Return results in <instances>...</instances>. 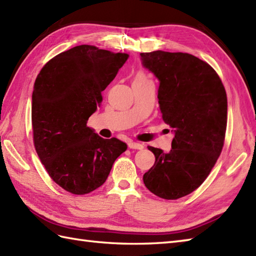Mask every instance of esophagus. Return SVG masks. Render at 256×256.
<instances>
[{
	"mask_svg": "<svg viewBox=\"0 0 256 256\" xmlns=\"http://www.w3.org/2000/svg\"><path fill=\"white\" fill-rule=\"evenodd\" d=\"M128 148H130V150H142V148H144V146L140 144V142H133V140L128 142Z\"/></svg>",
	"mask_w": 256,
	"mask_h": 256,
	"instance_id": "1",
	"label": "esophagus"
}]
</instances>
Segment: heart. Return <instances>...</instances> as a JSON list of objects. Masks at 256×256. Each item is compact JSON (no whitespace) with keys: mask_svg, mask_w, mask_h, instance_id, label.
<instances>
[{"mask_svg":"<svg viewBox=\"0 0 256 256\" xmlns=\"http://www.w3.org/2000/svg\"><path fill=\"white\" fill-rule=\"evenodd\" d=\"M148 80V78L146 77V75L142 74V73H140V74L136 75V77L134 78V80Z\"/></svg>","mask_w":256,"mask_h":256,"instance_id":"1","label":"heart"}]
</instances>
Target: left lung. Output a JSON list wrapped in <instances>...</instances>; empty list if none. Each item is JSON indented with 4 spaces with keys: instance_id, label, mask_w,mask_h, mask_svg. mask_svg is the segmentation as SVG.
<instances>
[{
    "instance_id": "1",
    "label": "left lung",
    "mask_w": 256,
    "mask_h": 256,
    "mask_svg": "<svg viewBox=\"0 0 256 256\" xmlns=\"http://www.w3.org/2000/svg\"><path fill=\"white\" fill-rule=\"evenodd\" d=\"M140 60L159 80V108L174 134L168 152L148 146L156 162L142 180L159 198L176 200L205 181L220 155L227 94L215 70L188 53L157 50Z\"/></svg>"
}]
</instances>
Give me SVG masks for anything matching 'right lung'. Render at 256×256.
Segmentation results:
<instances>
[{
    "label": "right lung",
    "instance_id": "right-lung-1",
    "mask_svg": "<svg viewBox=\"0 0 256 256\" xmlns=\"http://www.w3.org/2000/svg\"><path fill=\"white\" fill-rule=\"evenodd\" d=\"M128 58L126 53L77 46L51 58L36 78V152L51 179L65 191L82 195L101 186L116 159L126 150V142L100 138L87 121Z\"/></svg>",
    "mask_w": 256,
    "mask_h": 256
}]
</instances>
